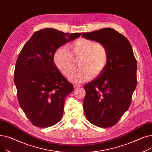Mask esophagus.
<instances>
[{
  "label": "esophagus",
  "mask_w": 152,
  "mask_h": 152,
  "mask_svg": "<svg viewBox=\"0 0 152 152\" xmlns=\"http://www.w3.org/2000/svg\"><path fill=\"white\" fill-rule=\"evenodd\" d=\"M81 87V86L79 85V84H75L74 85L75 88H79V87Z\"/></svg>",
  "instance_id": "34e87169"
}]
</instances>
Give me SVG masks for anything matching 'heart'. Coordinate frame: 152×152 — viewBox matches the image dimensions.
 <instances>
[{
    "label": "heart",
    "instance_id": "b5f03b06",
    "mask_svg": "<svg viewBox=\"0 0 152 152\" xmlns=\"http://www.w3.org/2000/svg\"><path fill=\"white\" fill-rule=\"evenodd\" d=\"M67 52L63 48L56 51L53 60L55 66L65 77H69L78 60L80 68L70 77L75 83L86 81L100 75L107 67L109 54L106 45L86 38H79L67 45Z\"/></svg>",
    "mask_w": 152,
    "mask_h": 152
}]
</instances>
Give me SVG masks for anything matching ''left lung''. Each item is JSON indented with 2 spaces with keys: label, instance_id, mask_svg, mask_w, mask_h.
Instances as JSON below:
<instances>
[{
  "label": "left lung",
  "instance_id": "1",
  "mask_svg": "<svg viewBox=\"0 0 152 152\" xmlns=\"http://www.w3.org/2000/svg\"><path fill=\"white\" fill-rule=\"evenodd\" d=\"M107 48L108 63L96 78L85 84L83 108L91 123L100 127L116 124L129 108L137 86V61L127 39L113 28L82 35Z\"/></svg>",
  "mask_w": 152,
  "mask_h": 152
}]
</instances>
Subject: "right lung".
<instances>
[{
  "mask_svg": "<svg viewBox=\"0 0 152 152\" xmlns=\"http://www.w3.org/2000/svg\"><path fill=\"white\" fill-rule=\"evenodd\" d=\"M81 34L42 29L35 32L20 52L14 83L19 105L34 126L48 127L61 119L65 99L74 87L55 66L54 54Z\"/></svg>",
  "mask_w": 152,
  "mask_h": 152,
  "instance_id": "obj_1",
  "label": "right lung"
}]
</instances>
